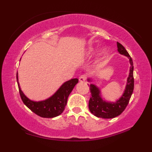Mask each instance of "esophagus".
Returning a JSON list of instances; mask_svg holds the SVG:
<instances>
[{
  "mask_svg": "<svg viewBox=\"0 0 152 152\" xmlns=\"http://www.w3.org/2000/svg\"><path fill=\"white\" fill-rule=\"evenodd\" d=\"M79 80L80 82H84L86 80V76L85 75H82L80 77H79Z\"/></svg>",
  "mask_w": 152,
  "mask_h": 152,
  "instance_id": "1",
  "label": "esophagus"
}]
</instances>
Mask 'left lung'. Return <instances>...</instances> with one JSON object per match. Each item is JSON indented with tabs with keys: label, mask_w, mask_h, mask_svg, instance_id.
Returning <instances> with one entry per match:
<instances>
[{
	"label": "left lung",
	"mask_w": 152,
	"mask_h": 152,
	"mask_svg": "<svg viewBox=\"0 0 152 152\" xmlns=\"http://www.w3.org/2000/svg\"><path fill=\"white\" fill-rule=\"evenodd\" d=\"M117 46L119 53L126 56L129 59L131 67L125 90L120 99H118L115 102H109L104 100L102 97H101L100 90L98 87L93 84L88 85L90 86L91 93V97L88 102V108L91 113H93L97 118L108 119V118H113L120 115L128 105L133 91H134V65H133L132 59L123 45L117 42ZM88 81L90 82L91 80L90 79H88Z\"/></svg>",
	"instance_id": "obj_1"
}]
</instances>
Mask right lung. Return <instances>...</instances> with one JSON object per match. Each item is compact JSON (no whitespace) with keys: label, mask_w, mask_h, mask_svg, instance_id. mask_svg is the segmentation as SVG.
Instances as JSON below:
<instances>
[{"label":"right lung","mask_w":152,"mask_h":152,"mask_svg":"<svg viewBox=\"0 0 152 152\" xmlns=\"http://www.w3.org/2000/svg\"><path fill=\"white\" fill-rule=\"evenodd\" d=\"M16 79L19 93L23 102L27 107L35 114L42 118H52L57 117L62 113L67 104L68 97L75 85L78 83V79H71L61 85L55 94L45 100L34 102L28 98L20 88L18 80V73Z\"/></svg>","instance_id":"1"}]
</instances>
